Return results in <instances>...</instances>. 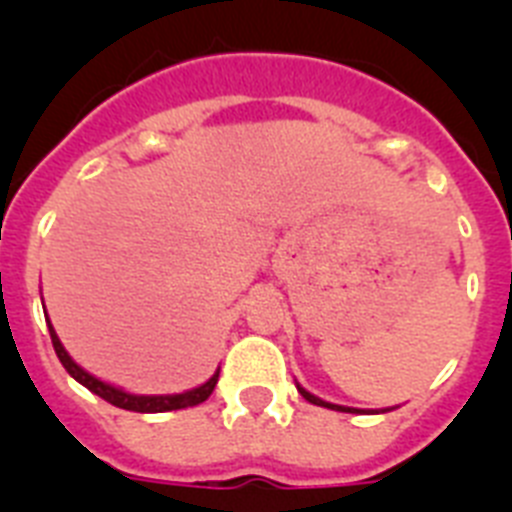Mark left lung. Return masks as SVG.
Masks as SVG:
<instances>
[{
    "mask_svg": "<svg viewBox=\"0 0 512 512\" xmlns=\"http://www.w3.org/2000/svg\"><path fill=\"white\" fill-rule=\"evenodd\" d=\"M297 390H300V395L305 397L307 402H312V405H320V408H330V410H338V413H354V408H343V405H333V402H325V400H320V397H315V395H310V392L307 390H302L300 384H297Z\"/></svg>",
    "mask_w": 512,
    "mask_h": 512,
    "instance_id": "obj_1",
    "label": "left lung"
}]
</instances>
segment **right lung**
<instances>
[{"mask_svg":"<svg viewBox=\"0 0 512 512\" xmlns=\"http://www.w3.org/2000/svg\"><path fill=\"white\" fill-rule=\"evenodd\" d=\"M45 323H48V330H51L53 348H56V356L61 359L63 369H66V372H69L76 382L84 384L89 392L99 395L102 400H107L110 405H115V408L133 410V413H169V410L194 408V405H200V402H205L207 397L212 395V390H215V384H217V377H220V369H217V372L212 374V377L207 379L202 387H194V390L182 392V395H130V392L117 390V387H112V384L102 382V379H97V377H92L89 372H84V369H81V366L76 364L69 354H66V348H63L61 341H58L51 320L45 318Z\"/></svg>","mask_w":512,"mask_h":512,"instance_id":"add662e5","label":"right lung"}]
</instances>
